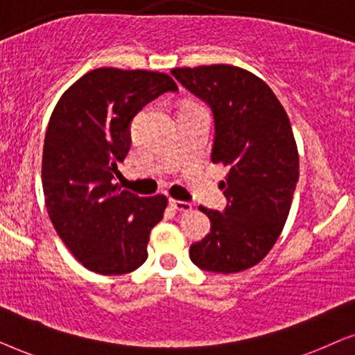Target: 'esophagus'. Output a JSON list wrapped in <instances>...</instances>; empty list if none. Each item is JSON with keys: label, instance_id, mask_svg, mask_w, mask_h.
Returning a JSON list of instances; mask_svg holds the SVG:
<instances>
[{"label": "esophagus", "instance_id": "1", "mask_svg": "<svg viewBox=\"0 0 355 355\" xmlns=\"http://www.w3.org/2000/svg\"><path fill=\"white\" fill-rule=\"evenodd\" d=\"M169 205H171L174 210H178V211H191L192 210V203L176 200V198H171V200H169Z\"/></svg>", "mask_w": 355, "mask_h": 355}]
</instances>
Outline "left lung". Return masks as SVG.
<instances>
[{"label":"left lung","instance_id":"1","mask_svg":"<svg viewBox=\"0 0 355 355\" xmlns=\"http://www.w3.org/2000/svg\"><path fill=\"white\" fill-rule=\"evenodd\" d=\"M179 84L210 106L211 162L230 168L221 213L198 207L210 232L191 260L213 273H237L268 254L288 220L299 181V155L288 114L263 80L230 64L176 67Z\"/></svg>","mask_w":355,"mask_h":355}]
</instances>
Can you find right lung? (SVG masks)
<instances>
[{"label":"right lung","mask_w":355,"mask_h":355,"mask_svg":"<svg viewBox=\"0 0 355 355\" xmlns=\"http://www.w3.org/2000/svg\"><path fill=\"white\" fill-rule=\"evenodd\" d=\"M178 92L152 71L100 67L82 76L55 106L42 159L48 215L58 236L85 268L124 275L147 260L150 231L166 197H139L114 184L130 148V123L145 105Z\"/></svg>","instance_id":"right-lung-1"}]
</instances>
